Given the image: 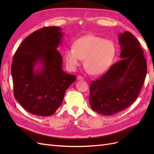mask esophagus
Wrapping results in <instances>:
<instances>
[{
  "label": "esophagus",
  "mask_w": 154,
  "mask_h": 154,
  "mask_svg": "<svg viewBox=\"0 0 154 154\" xmlns=\"http://www.w3.org/2000/svg\"><path fill=\"white\" fill-rule=\"evenodd\" d=\"M77 80H84V79H83V78L82 76H78L77 77Z\"/></svg>",
  "instance_id": "obj_1"
}]
</instances>
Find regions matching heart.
<instances>
[{
  "mask_svg": "<svg viewBox=\"0 0 154 154\" xmlns=\"http://www.w3.org/2000/svg\"><path fill=\"white\" fill-rule=\"evenodd\" d=\"M114 54L115 47L111 40L88 35L77 40L74 48L66 51V60L69 69L75 71L85 58V67L91 74L98 75L109 68Z\"/></svg>",
  "mask_w": 154,
  "mask_h": 154,
  "instance_id": "heart-1",
  "label": "heart"
}]
</instances>
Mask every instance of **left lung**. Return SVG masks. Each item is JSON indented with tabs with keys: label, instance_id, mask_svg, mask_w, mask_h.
Returning a JSON list of instances; mask_svg holds the SVG:
<instances>
[{
	"label": "left lung",
	"instance_id": "1",
	"mask_svg": "<svg viewBox=\"0 0 154 154\" xmlns=\"http://www.w3.org/2000/svg\"><path fill=\"white\" fill-rule=\"evenodd\" d=\"M121 60L90 85L92 109L111 116L126 109L137 99L147 72L146 59L137 39L131 32L119 33Z\"/></svg>",
	"mask_w": 154,
	"mask_h": 154
}]
</instances>
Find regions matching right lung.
Instances as JSON below:
<instances>
[{"mask_svg": "<svg viewBox=\"0 0 154 154\" xmlns=\"http://www.w3.org/2000/svg\"><path fill=\"white\" fill-rule=\"evenodd\" d=\"M63 36L61 27H43L26 37L14 55V96L31 114H53L76 80L75 76L63 71V58L57 50Z\"/></svg>", "mask_w": 154, "mask_h": 154, "instance_id": "add662e5", "label": "right lung"}]
</instances>
